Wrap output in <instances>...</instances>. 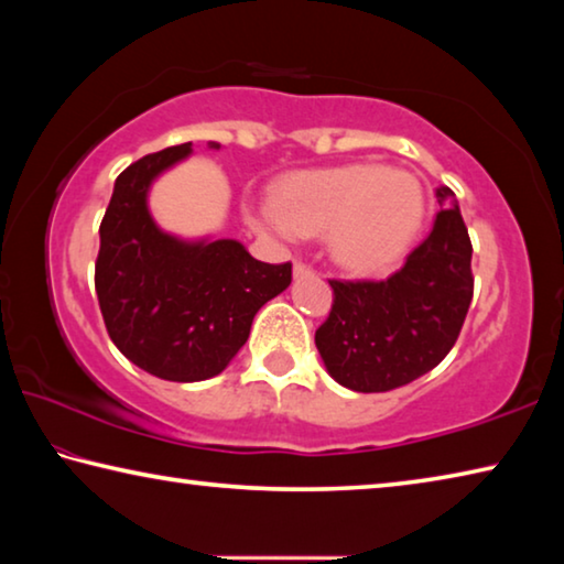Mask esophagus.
<instances>
[{
	"instance_id": "34e87169",
	"label": "esophagus",
	"mask_w": 564,
	"mask_h": 564,
	"mask_svg": "<svg viewBox=\"0 0 564 564\" xmlns=\"http://www.w3.org/2000/svg\"><path fill=\"white\" fill-rule=\"evenodd\" d=\"M293 275H295V279H303V275H313V269H311L308 263L295 261V265H293Z\"/></svg>"
}]
</instances>
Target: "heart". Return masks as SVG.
Instances as JSON below:
<instances>
[{
    "instance_id": "heart-1",
    "label": "heart",
    "mask_w": 564,
    "mask_h": 564,
    "mask_svg": "<svg viewBox=\"0 0 564 564\" xmlns=\"http://www.w3.org/2000/svg\"><path fill=\"white\" fill-rule=\"evenodd\" d=\"M423 214L425 194L413 174L346 164L283 178L275 204L256 208L251 221L283 241L328 234L330 256L343 269L376 273L408 251Z\"/></svg>"
}]
</instances>
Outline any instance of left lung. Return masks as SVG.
<instances>
[{"instance_id":"8db88e82","label":"left lung","mask_w":564,"mask_h":564,"mask_svg":"<svg viewBox=\"0 0 564 564\" xmlns=\"http://www.w3.org/2000/svg\"><path fill=\"white\" fill-rule=\"evenodd\" d=\"M433 231L383 281H328L333 305L316 330L328 373L356 393L413 383L441 362L473 301V243L455 194L435 188Z\"/></svg>"}]
</instances>
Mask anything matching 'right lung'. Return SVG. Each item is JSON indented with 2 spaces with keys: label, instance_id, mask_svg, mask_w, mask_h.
<instances>
[{
  "label": "right lung",
  "instance_id": "add662e5",
  "mask_svg": "<svg viewBox=\"0 0 564 564\" xmlns=\"http://www.w3.org/2000/svg\"><path fill=\"white\" fill-rule=\"evenodd\" d=\"M188 154L191 141L121 171L99 226L94 269L113 346L133 366L174 383L221 373L248 340L261 305L291 283V263L256 261L234 238L181 241L154 224L147 206L151 181Z\"/></svg>",
  "mask_w": 564,
  "mask_h": 564
}]
</instances>
